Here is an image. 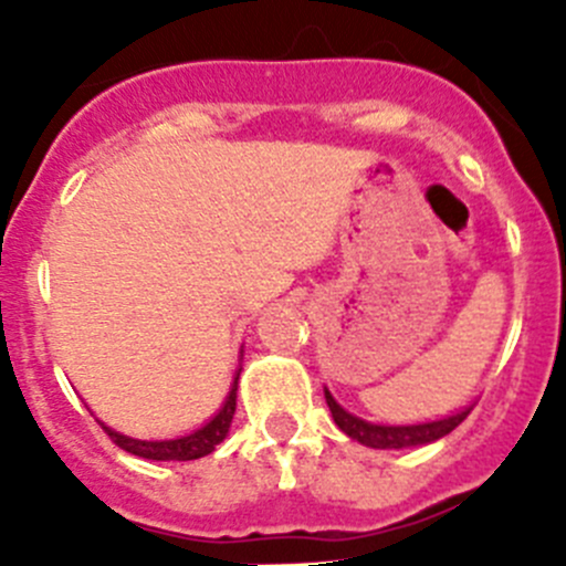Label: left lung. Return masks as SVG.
Wrapping results in <instances>:
<instances>
[{
    "label": "left lung",
    "instance_id": "8db88e82",
    "mask_svg": "<svg viewBox=\"0 0 566 566\" xmlns=\"http://www.w3.org/2000/svg\"><path fill=\"white\" fill-rule=\"evenodd\" d=\"M325 402H328L331 416H334L336 427H339L345 436H350L353 441L364 443V447L373 449H408V447H424V443L438 441V438L449 436L454 427H460L468 419L471 408L460 410V413L447 416V419L427 421V424H408V427H386V424H369V421L358 419V416L347 413L345 408L336 405V399L331 397V391L325 389Z\"/></svg>",
    "mask_w": 566,
    "mask_h": 566
}]
</instances>
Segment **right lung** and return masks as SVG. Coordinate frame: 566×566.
I'll return each mask as SVG.
<instances>
[{"label":"right lung","mask_w":566,"mask_h":566,"mask_svg":"<svg viewBox=\"0 0 566 566\" xmlns=\"http://www.w3.org/2000/svg\"><path fill=\"white\" fill-rule=\"evenodd\" d=\"M238 375H241V373H238ZM235 394H238V378H235V384H232L230 397H227L224 408H221L219 413H216L213 419L208 421V424L199 427V430H193L191 436L175 438V441H136V438L119 436V432L108 430L106 424H104V432L108 438H112L114 443H117L119 449L136 454V458H145V460H199V458H205V454L213 452V449L219 447L221 441H224L227 432H230L232 416H235Z\"/></svg>","instance_id":"1"}]
</instances>
